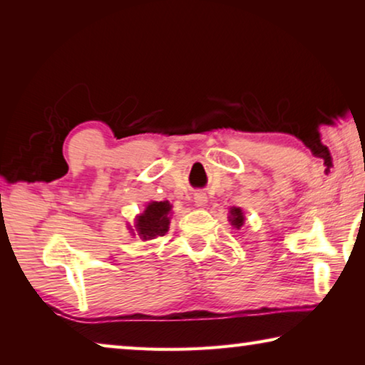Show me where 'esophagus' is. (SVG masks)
<instances>
[{"label": "esophagus", "mask_w": 365, "mask_h": 365, "mask_svg": "<svg viewBox=\"0 0 365 365\" xmlns=\"http://www.w3.org/2000/svg\"><path fill=\"white\" fill-rule=\"evenodd\" d=\"M195 202L197 206H205L207 202L206 193H202V191H197V193H195Z\"/></svg>", "instance_id": "34e87169"}]
</instances>
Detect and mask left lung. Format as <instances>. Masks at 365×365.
<instances>
[{
    "label": "left lung",
    "instance_id": "left-lung-1",
    "mask_svg": "<svg viewBox=\"0 0 365 365\" xmlns=\"http://www.w3.org/2000/svg\"><path fill=\"white\" fill-rule=\"evenodd\" d=\"M228 220H230V224L235 227V228H242L243 224H245V215H243V211L240 207H230V217H228Z\"/></svg>",
    "mask_w": 365,
    "mask_h": 365
}]
</instances>
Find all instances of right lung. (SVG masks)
Wrapping results in <instances>:
<instances>
[{
	"label": "right lung",
	"mask_w": 365,
	"mask_h": 365,
	"mask_svg": "<svg viewBox=\"0 0 365 365\" xmlns=\"http://www.w3.org/2000/svg\"><path fill=\"white\" fill-rule=\"evenodd\" d=\"M170 209L172 206L169 201H151L146 206L145 212L140 214L135 222L140 238L153 240L165 235L170 224Z\"/></svg>",
	"instance_id": "1"
}]
</instances>
